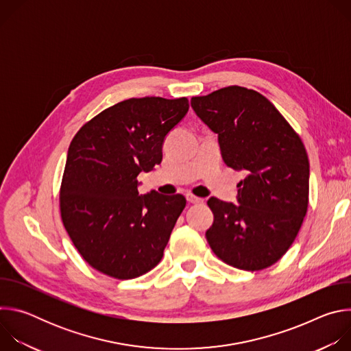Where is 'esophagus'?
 I'll list each match as a JSON object with an SVG mask.
<instances>
[{"instance_id": "34e87169", "label": "esophagus", "mask_w": 351, "mask_h": 351, "mask_svg": "<svg viewBox=\"0 0 351 351\" xmlns=\"http://www.w3.org/2000/svg\"><path fill=\"white\" fill-rule=\"evenodd\" d=\"M186 198H187V202L191 203V204H198V203H203V202H204L203 198L195 197V195L191 194V193H187V194H186Z\"/></svg>"}]
</instances>
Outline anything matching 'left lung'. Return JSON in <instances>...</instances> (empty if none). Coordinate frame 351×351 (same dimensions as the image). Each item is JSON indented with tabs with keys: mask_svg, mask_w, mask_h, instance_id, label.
Masks as SVG:
<instances>
[{
	"mask_svg": "<svg viewBox=\"0 0 351 351\" xmlns=\"http://www.w3.org/2000/svg\"><path fill=\"white\" fill-rule=\"evenodd\" d=\"M191 107L213 132L225 164L244 171L239 206L211 197L214 223L206 232L218 258L244 271H261L293 244L308 208L310 164L306 147L256 90L229 86L193 97Z\"/></svg>",
	"mask_w": 351,
	"mask_h": 351,
	"instance_id": "obj_1",
	"label": "left lung"
}]
</instances>
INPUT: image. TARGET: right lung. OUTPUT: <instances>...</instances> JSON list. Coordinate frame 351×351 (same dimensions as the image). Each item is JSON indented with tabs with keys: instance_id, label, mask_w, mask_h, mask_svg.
Listing matches in <instances>:
<instances>
[{
	"instance_id": "add662e5",
	"label": "right lung",
	"mask_w": 351,
	"mask_h": 351,
	"mask_svg": "<svg viewBox=\"0 0 351 351\" xmlns=\"http://www.w3.org/2000/svg\"><path fill=\"white\" fill-rule=\"evenodd\" d=\"M186 97L129 98L86 122L71 141L60 190L64 226L84 261L115 279L152 271L186 207L182 194L138 195L137 175L162 161Z\"/></svg>"
}]
</instances>
